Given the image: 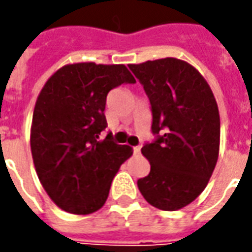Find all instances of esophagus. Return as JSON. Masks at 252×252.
Masks as SVG:
<instances>
[{
    "mask_svg": "<svg viewBox=\"0 0 252 252\" xmlns=\"http://www.w3.org/2000/svg\"><path fill=\"white\" fill-rule=\"evenodd\" d=\"M133 154H140V147H133Z\"/></svg>",
    "mask_w": 252,
    "mask_h": 252,
    "instance_id": "34e87169",
    "label": "esophagus"
}]
</instances>
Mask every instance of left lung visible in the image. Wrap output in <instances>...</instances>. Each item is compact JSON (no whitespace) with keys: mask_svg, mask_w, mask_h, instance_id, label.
Instances as JSON below:
<instances>
[{"mask_svg":"<svg viewBox=\"0 0 252 252\" xmlns=\"http://www.w3.org/2000/svg\"><path fill=\"white\" fill-rule=\"evenodd\" d=\"M128 66L150 98L157 135L142 148L151 170L137 188L155 208L178 211L202 193L217 163L216 98L205 78L185 61L164 58Z\"/></svg>","mask_w":252,"mask_h":252,"instance_id":"1","label":"left lung"}]
</instances>
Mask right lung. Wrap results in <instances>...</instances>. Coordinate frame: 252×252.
<instances>
[{"label":"right lung","instance_id":"right-lung-1","mask_svg":"<svg viewBox=\"0 0 252 252\" xmlns=\"http://www.w3.org/2000/svg\"><path fill=\"white\" fill-rule=\"evenodd\" d=\"M124 64L72 63L48 78L36 99L31 151L36 174L61 209L90 215L102 208L112 180L133 150L99 140L106 128V95L135 83Z\"/></svg>","mask_w":252,"mask_h":252}]
</instances>
